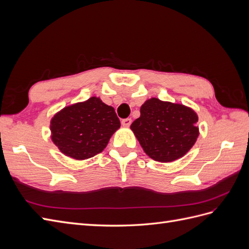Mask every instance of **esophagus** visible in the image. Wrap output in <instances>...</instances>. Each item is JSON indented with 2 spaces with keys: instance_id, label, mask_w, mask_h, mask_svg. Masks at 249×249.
<instances>
[{
  "instance_id": "1",
  "label": "esophagus",
  "mask_w": 249,
  "mask_h": 249,
  "mask_svg": "<svg viewBox=\"0 0 249 249\" xmlns=\"http://www.w3.org/2000/svg\"><path fill=\"white\" fill-rule=\"evenodd\" d=\"M122 124L124 126H130L132 124V119L131 118H124L122 120Z\"/></svg>"
}]
</instances>
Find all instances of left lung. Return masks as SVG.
<instances>
[{"label": "left lung", "mask_w": 249, "mask_h": 249, "mask_svg": "<svg viewBox=\"0 0 249 249\" xmlns=\"http://www.w3.org/2000/svg\"><path fill=\"white\" fill-rule=\"evenodd\" d=\"M198 117L184 105L153 97L140 108V117L131 124L145 154L159 162L182 158L198 137Z\"/></svg>", "instance_id": "left-lung-1"}]
</instances>
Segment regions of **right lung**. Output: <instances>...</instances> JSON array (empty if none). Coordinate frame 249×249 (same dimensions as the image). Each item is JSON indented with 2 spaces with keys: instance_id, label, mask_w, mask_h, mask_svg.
Returning <instances> with one entry per match:
<instances>
[{
  "instance_id": "add662e5",
  "label": "right lung",
  "mask_w": 249,
  "mask_h": 249,
  "mask_svg": "<svg viewBox=\"0 0 249 249\" xmlns=\"http://www.w3.org/2000/svg\"><path fill=\"white\" fill-rule=\"evenodd\" d=\"M119 126L114 108L92 96L52 118V140L65 156L84 160L102 153Z\"/></svg>"
}]
</instances>
